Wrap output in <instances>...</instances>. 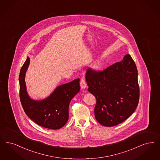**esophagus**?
Segmentation results:
<instances>
[{
	"instance_id": "34e87169",
	"label": "esophagus",
	"mask_w": 160,
	"mask_h": 160,
	"mask_svg": "<svg viewBox=\"0 0 160 160\" xmlns=\"http://www.w3.org/2000/svg\"><path fill=\"white\" fill-rule=\"evenodd\" d=\"M80 84L81 88H82V89H85V88H86V86H87V84H86V81H85V80H84V77H82V78H81V80H80Z\"/></svg>"
}]
</instances>
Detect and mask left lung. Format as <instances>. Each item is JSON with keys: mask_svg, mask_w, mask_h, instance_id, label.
<instances>
[{"mask_svg": "<svg viewBox=\"0 0 160 160\" xmlns=\"http://www.w3.org/2000/svg\"><path fill=\"white\" fill-rule=\"evenodd\" d=\"M86 80L89 92L96 98L95 116L101 125H118L134 112L139 100V87L138 70L130 55L103 71L89 68Z\"/></svg>", "mask_w": 160, "mask_h": 160, "instance_id": "1", "label": "left lung"}]
</instances>
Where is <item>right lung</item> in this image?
<instances>
[{"label": "right lung", "instance_id": "obj_1", "mask_svg": "<svg viewBox=\"0 0 160 160\" xmlns=\"http://www.w3.org/2000/svg\"><path fill=\"white\" fill-rule=\"evenodd\" d=\"M29 64L30 58L27 57L19 72V97L24 112L42 127L53 130L62 128L68 120L70 102L80 91V79L58 86L50 96L43 100H33L27 93L25 82Z\"/></svg>", "mask_w": 160, "mask_h": 160}]
</instances>
